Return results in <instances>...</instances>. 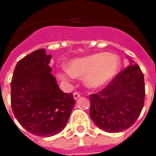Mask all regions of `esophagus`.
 <instances>
[{
  "label": "esophagus",
  "mask_w": 156,
  "mask_h": 156,
  "mask_svg": "<svg viewBox=\"0 0 156 156\" xmlns=\"http://www.w3.org/2000/svg\"><path fill=\"white\" fill-rule=\"evenodd\" d=\"M80 96V94L79 92L75 91V92L73 93V97H74V98H75V99H77V98H79Z\"/></svg>",
  "instance_id": "34e87169"
}]
</instances>
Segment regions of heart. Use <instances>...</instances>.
I'll return each instance as SVG.
<instances>
[{
    "label": "heart",
    "mask_w": 156,
    "mask_h": 156,
    "mask_svg": "<svg viewBox=\"0 0 156 156\" xmlns=\"http://www.w3.org/2000/svg\"><path fill=\"white\" fill-rule=\"evenodd\" d=\"M119 69V60L116 56L98 53L83 58L73 60L68 65V73L74 77H85V83L90 87L106 84L116 75ZM62 80L65 74H59Z\"/></svg>",
    "instance_id": "b5f03b06"
}]
</instances>
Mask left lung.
<instances>
[{"label":"left lung","instance_id":"left-lung-1","mask_svg":"<svg viewBox=\"0 0 156 156\" xmlns=\"http://www.w3.org/2000/svg\"><path fill=\"white\" fill-rule=\"evenodd\" d=\"M90 97V117L99 129L119 133L131 127L144 104V74L138 65L119 72L106 87Z\"/></svg>","mask_w":156,"mask_h":156}]
</instances>
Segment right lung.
Segmentation results:
<instances>
[{
    "instance_id": "obj_1",
    "label": "right lung",
    "mask_w": 156,
    "mask_h": 156,
    "mask_svg": "<svg viewBox=\"0 0 156 156\" xmlns=\"http://www.w3.org/2000/svg\"><path fill=\"white\" fill-rule=\"evenodd\" d=\"M50 58L43 49L32 52L19 61L11 82L14 116L29 133L44 137L65 129L76 102L50 73Z\"/></svg>"
}]
</instances>
